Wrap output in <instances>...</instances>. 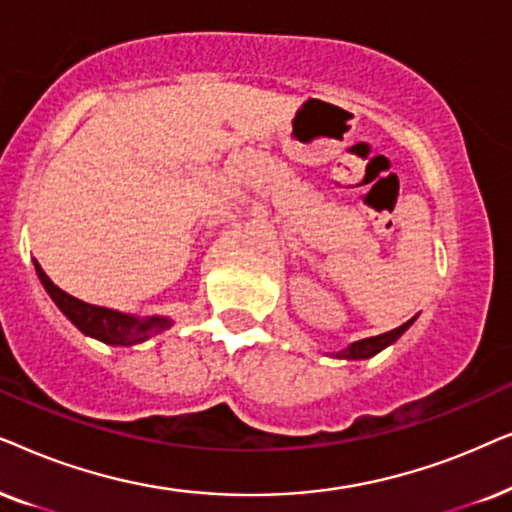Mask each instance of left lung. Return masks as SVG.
Wrapping results in <instances>:
<instances>
[{
    "label": "left lung",
    "instance_id": "1",
    "mask_svg": "<svg viewBox=\"0 0 512 512\" xmlns=\"http://www.w3.org/2000/svg\"><path fill=\"white\" fill-rule=\"evenodd\" d=\"M414 320H417V316L407 320V323H403L400 327H395V330L391 332H384V335H377V337H367V339H360V342H353L351 346H346L344 351L335 353L337 358H346V360H363V358H372L377 356L379 351H384L386 346H391L395 339H398L403 332L410 327Z\"/></svg>",
    "mask_w": 512,
    "mask_h": 512
}]
</instances>
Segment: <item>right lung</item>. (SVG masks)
Here are the masks:
<instances>
[{"label": "right lung", "instance_id": "obj_1", "mask_svg": "<svg viewBox=\"0 0 512 512\" xmlns=\"http://www.w3.org/2000/svg\"><path fill=\"white\" fill-rule=\"evenodd\" d=\"M34 269H37L39 281H42L44 290L49 292L53 302L81 332L93 339H100L109 346H133L147 342L149 337L159 335V332L168 330L173 325V320L163 316L152 318H135L131 313H121L114 309H105V306H95L81 299L67 295L65 290H60L49 276L44 274V269L39 267V262L34 260Z\"/></svg>", "mask_w": 512, "mask_h": 512}]
</instances>
